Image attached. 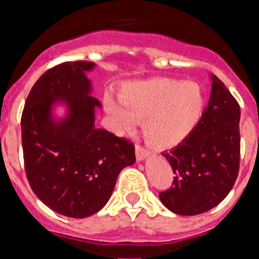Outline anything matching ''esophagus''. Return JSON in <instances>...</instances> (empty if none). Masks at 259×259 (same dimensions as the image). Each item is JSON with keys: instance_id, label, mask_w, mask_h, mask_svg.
Returning a JSON list of instances; mask_svg holds the SVG:
<instances>
[{"instance_id": "1", "label": "esophagus", "mask_w": 259, "mask_h": 259, "mask_svg": "<svg viewBox=\"0 0 259 259\" xmlns=\"http://www.w3.org/2000/svg\"><path fill=\"white\" fill-rule=\"evenodd\" d=\"M149 155V152L144 148V146L139 145L137 144L136 145V158H137V161H143V159H145L146 157Z\"/></svg>"}]
</instances>
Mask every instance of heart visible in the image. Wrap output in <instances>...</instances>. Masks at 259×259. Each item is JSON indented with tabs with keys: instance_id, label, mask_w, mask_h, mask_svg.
Listing matches in <instances>:
<instances>
[{
	"instance_id": "heart-1",
	"label": "heart",
	"mask_w": 259,
	"mask_h": 259,
	"mask_svg": "<svg viewBox=\"0 0 259 259\" xmlns=\"http://www.w3.org/2000/svg\"><path fill=\"white\" fill-rule=\"evenodd\" d=\"M119 102L105 98L107 113L122 132H132L143 122L146 143L157 149H171L187 139L200 123L205 106L201 87L170 77H153L127 84Z\"/></svg>"
}]
</instances>
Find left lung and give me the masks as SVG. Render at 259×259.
I'll list each match as a JSON object with an SVG mask.
<instances>
[{
  "instance_id": "8db88e82",
  "label": "left lung",
  "mask_w": 259,
  "mask_h": 259,
  "mask_svg": "<svg viewBox=\"0 0 259 259\" xmlns=\"http://www.w3.org/2000/svg\"><path fill=\"white\" fill-rule=\"evenodd\" d=\"M211 95L200 123L183 143L164 152L175 174L170 189L159 198L179 215H197L226 198L240 167V106L212 75Z\"/></svg>"
}]
</instances>
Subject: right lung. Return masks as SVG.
Masks as SVG:
<instances>
[{
	"label": "right lung",
	"mask_w": 259,
	"mask_h": 259,
	"mask_svg": "<svg viewBox=\"0 0 259 259\" xmlns=\"http://www.w3.org/2000/svg\"><path fill=\"white\" fill-rule=\"evenodd\" d=\"M93 62H63L40 76L22 113L24 170L32 191L56 212L85 218L106 205L119 172L136 161L135 145L95 127V109L87 72ZM56 102L68 105V116L54 121Z\"/></svg>",
	"instance_id": "obj_1"
}]
</instances>
